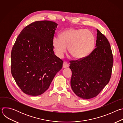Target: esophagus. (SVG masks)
Returning <instances> with one entry per match:
<instances>
[{"instance_id": "1", "label": "esophagus", "mask_w": 123, "mask_h": 123, "mask_svg": "<svg viewBox=\"0 0 123 123\" xmlns=\"http://www.w3.org/2000/svg\"><path fill=\"white\" fill-rule=\"evenodd\" d=\"M68 67V63H67V62H64V63H63V68H67V67Z\"/></svg>"}]
</instances>
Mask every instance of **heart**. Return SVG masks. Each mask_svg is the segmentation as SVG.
Returning a JSON list of instances; mask_svg holds the SVG:
<instances>
[{
  "label": "heart",
  "instance_id": "1",
  "mask_svg": "<svg viewBox=\"0 0 123 123\" xmlns=\"http://www.w3.org/2000/svg\"><path fill=\"white\" fill-rule=\"evenodd\" d=\"M95 37L90 30L83 29H69L64 31L60 37L52 39V46L56 55L63 57L67 50L75 58H82L89 55L95 45Z\"/></svg>",
  "mask_w": 123,
  "mask_h": 123
}]
</instances>
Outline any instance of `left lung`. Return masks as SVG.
Instances as JSON below:
<instances>
[{
	"label": "left lung",
	"mask_w": 123,
	"mask_h": 123,
	"mask_svg": "<svg viewBox=\"0 0 123 123\" xmlns=\"http://www.w3.org/2000/svg\"><path fill=\"white\" fill-rule=\"evenodd\" d=\"M96 48L88 56L71 61L72 89L78 97L89 99L96 96L110 81L113 58L110 43L97 29Z\"/></svg>",
	"instance_id": "obj_1"
}]
</instances>
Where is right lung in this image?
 Instances as JSON below:
<instances>
[{"label":"right lung","mask_w":123,"mask_h":123,"mask_svg":"<svg viewBox=\"0 0 123 123\" xmlns=\"http://www.w3.org/2000/svg\"><path fill=\"white\" fill-rule=\"evenodd\" d=\"M57 25L48 20L34 22L16 38L11 52V73L26 94H43L62 68L63 62L55 55L52 46Z\"/></svg>","instance_id":"1"}]
</instances>
